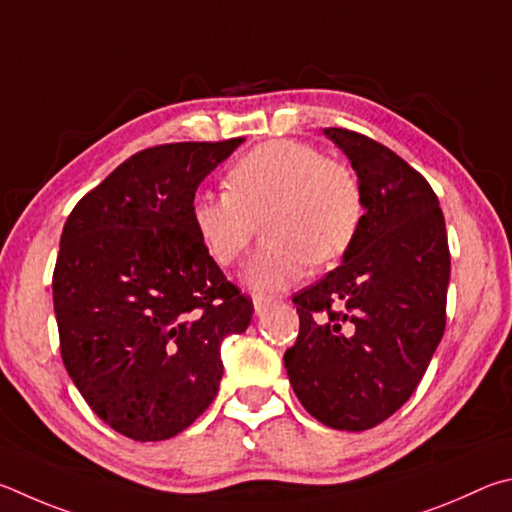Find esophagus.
I'll return each instance as SVG.
<instances>
[{
	"instance_id": "esophagus-1",
	"label": "esophagus",
	"mask_w": 512,
	"mask_h": 512,
	"mask_svg": "<svg viewBox=\"0 0 512 512\" xmlns=\"http://www.w3.org/2000/svg\"><path fill=\"white\" fill-rule=\"evenodd\" d=\"M272 306H274L272 299H267V297H254V312H256V317H265L267 312L272 310Z\"/></svg>"
}]
</instances>
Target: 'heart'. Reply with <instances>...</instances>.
I'll list each match as a JSON object with an SVG mask.
<instances>
[{"instance_id": "obj_1", "label": "heart", "mask_w": 512, "mask_h": 512, "mask_svg": "<svg viewBox=\"0 0 512 512\" xmlns=\"http://www.w3.org/2000/svg\"><path fill=\"white\" fill-rule=\"evenodd\" d=\"M227 193H197L191 222L206 256L229 267L240 261L263 220L267 245L251 258L245 285L256 294L290 290L312 263H333L353 245L362 222L355 175L317 148L274 139L249 150L224 177Z\"/></svg>"}]
</instances>
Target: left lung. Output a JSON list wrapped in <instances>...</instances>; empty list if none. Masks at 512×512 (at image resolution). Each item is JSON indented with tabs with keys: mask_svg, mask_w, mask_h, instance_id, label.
Wrapping results in <instances>:
<instances>
[{
	"mask_svg": "<svg viewBox=\"0 0 512 512\" xmlns=\"http://www.w3.org/2000/svg\"><path fill=\"white\" fill-rule=\"evenodd\" d=\"M362 188L364 215L342 265L294 294L297 344L283 355L319 423L364 432L423 380L445 330L450 247L427 179L382 143L326 128Z\"/></svg>",
	"mask_w": 512,
	"mask_h": 512,
	"instance_id": "8db88e82",
	"label": "left lung"
}]
</instances>
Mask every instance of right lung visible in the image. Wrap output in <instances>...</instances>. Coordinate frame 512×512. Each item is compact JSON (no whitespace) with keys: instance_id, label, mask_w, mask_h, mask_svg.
Masks as SVG:
<instances>
[{"instance_id":"add662e5","label":"right lung","mask_w":512,"mask_h":512,"mask_svg":"<svg viewBox=\"0 0 512 512\" xmlns=\"http://www.w3.org/2000/svg\"><path fill=\"white\" fill-rule=\"evenodd\" d=\"M245 139L141 150L69 213L53 270L60 353L94 414L132 441H166L211 405L222 339L249 297L206 256L197 186Z\"/></svg>"}]
</instances>
